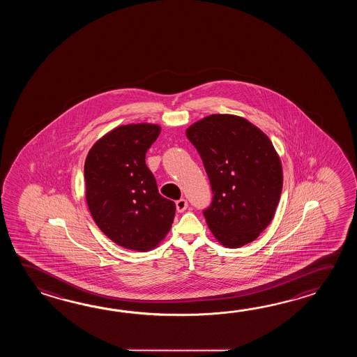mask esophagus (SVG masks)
<instances>
[{
    "mask_svg": "<svg viewBox=\"0 0 357 357\" xmlns=\"http://www.w3.org/2000/svg\"><path fill=\"white\" fill-rule=\"evenodd\" d=\"M188 200L186 199H178L177 202H176V209H177V212L182 213L185 212V209L188 208Z\"/></svg>",
    "mask_w": 357,
    "mask_h": 357,
    "instance_id": "34e87169",
    "label": "esophagus"
}]
</instances>
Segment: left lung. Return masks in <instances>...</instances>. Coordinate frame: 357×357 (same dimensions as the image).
<instances>
[{
	"instance_id": "8db88e82",
	"label": "left lung",
	"mask_w": 357,
	"mask_h": 357,
	"mask_svg": "<svg viewBox=\"0 0 357 357\" xmlns=\"http://www.w3.org/2000/svg\"><path fill=\"white\" fill-rule=\"evenodd\" d=\"M203 160L212 203L203 211L227 248L251 243L273 220L281 197V160L266 134L243 117L212 114L186 130Z\"/></svg>"
}]
</instances>
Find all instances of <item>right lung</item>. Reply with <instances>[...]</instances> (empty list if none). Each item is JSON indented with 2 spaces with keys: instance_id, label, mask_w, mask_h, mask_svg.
<instances>
[{
  "instance_id": "right-lung-1",
  "label": "right lung",
  "mask_w": 357,
  "mask_h": 357,
  "mask_svg": "<svg viewBox=\"0 0 357 357\" xmlns=\"http://www.w3.org/2000/svg\"><path fill=\"white\" fill-rule=\"evenodd\" d=\"M160 132L152 123L120 126L93 145L84 165L93 220L108 238L131 250L157 246L175 218V203L160 195L145 163Z\"/></svg>"
}]
</instances>
